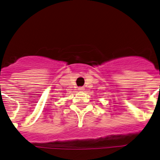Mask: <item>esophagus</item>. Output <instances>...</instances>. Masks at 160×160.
<instances>
[{
    "label": "esophagus",
    "mask_w": 160,
    "mask_h": 160,
    "mask_svg": "<svg viewBox=\"0 0 160 160\" xmlns=\"http://www.w3.org/2000/svg\"><path fill=\"white\" fill-rule=\"evenodd\" d=\"M79 90H80V91H83V90H84V87H79Z\"/></svg>",
    "instance_id": "esophagus-1"
}]
</instances>
